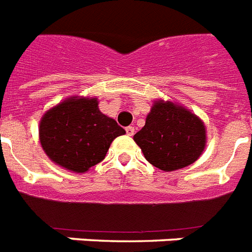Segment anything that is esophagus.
Wrapping results in <instances>:
<instances>
[{
  "label": "esophagus",
  "instance_id": "obj_1",
  "mask_svg": "<svg viewBox=\"0 0 252 252\" xmlns=\"http://www.w3.org/2000/svg\"><path fill=\"white\" fill-rule=\"evenodd\" d=\"M126 134H128V136H133V134H134V126H126Z\"/></svg>",
  "mask_w": 252,
  "mask_h": 252
}]
</instances>
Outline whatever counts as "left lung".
<instances>
[{
  "instance_id": "1",
  "label": "left lung",
  "mask_w": 252,
  "mask_h": 252,
  "mask_svg": "<svg viewBox=\"0 0 252 252\" xmlns=\"http://www.w3.org/2000/svg\"><path fill=\"white\" fill-rule=\"evenodd\" d=\"M133 138L152 165L174 171L193 163L203 153L205 128L188 110L159 100L154 103L145 126Z\"/></svg>"
}]
</instances>
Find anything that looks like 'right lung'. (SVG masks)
Returning <instances> with one entry per match:
<instances>
[{
	"mask_svg": "<svg viewBox=\"0 0 252 252\" xmlns=\"http://www.w3.org/2000/svg\"><path fill=\"white\" fill-rule=\"evenodd\" d=\"M126 133L103 115L96 98H70L53 107L40 122V142L55 163L85 172L102 162L111 142Z\"/></svg>",
	"mask_w": 252,
	"mask_h": 252,
	"instance_id": "right-lung-1",
	"label": "right lung"
}]
</instances>
